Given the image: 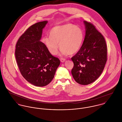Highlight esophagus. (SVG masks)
Instances as JSON below:
<instances>
[{"instance_id": "34e87169", "label": "esophagus", "mask_w": 122, "mask_h": 122, "mask_svg": "<svg viewBox=\"0 0 122 122\" xmlns=\"http://www.w3.org/2000/svg\"><path fill=\"white\" fill-rule=\"evenodd\" d=\"M60 61H61V62L62 63H64V62H65L66 59H64V58H61V60H60Z\"/></svg>"}]
</instances>
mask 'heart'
Instances as JSON below:
<instances>
[{
	"label": "heart",
	"mask_w": 122,
	"mask_h": 122,
	"mask_svg": "<svg viewBox=\"0 0 122 122\" xmlns=\"http://www.w3.org/2000/svg\"><path fill=\"white\" fill-rule=\"evenodd\" d=\"M49 34L50 37H45L44 41L49 52L53 55L58 53V43L62 55L75 54L80 49L84 39L82 30L70 23L54 26Z\"/></svg>",
	"instance_id": "obj_1"
}]
</instances>
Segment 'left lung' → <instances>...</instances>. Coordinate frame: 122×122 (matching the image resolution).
I'll return each instance as SVG.
<instances>
[{"mask_svg": "<svg viewBox=\"0 0 122 122\" xmlns=\"http://www.w3.org/2000/svg\"><path fill=\"white\" fill-rule=\"evenodd\" d=\"M85 36L78 52L71 58L74 66L71 73L78 84L87 85L96 81L102 74L107 60L105 39L92 24L83 21Z\"/></svg>", "mask_w": 122, "mask_h": 122, "instance_id": "obj_1", "label": "left lung"}]
</instances>
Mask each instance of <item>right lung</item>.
Listing matches in <instances>:
<instances>
[{
  "instance_id": "obj_1",
  "label": "right lung",
  "mask_w": 122,
  "mask_h": 122,
  "mask_svg": "<svg viewBox=\"0 0 122 122\" xmlns=\"http://www.w3.org/2000/svg\"><path fill=\"white\" fill-rule=\"evenodd\" d=\"M47 23V21L39 22L30 26L20 37L15 46V58L22 76L31 84L40 87L51 82L60 63L40 41L43 30Z\"/></svg>"
}]
</instances>
